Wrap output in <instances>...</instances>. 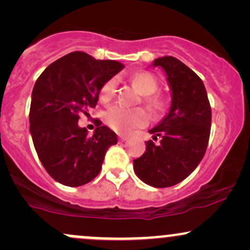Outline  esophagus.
<instances>
[{
    "mask_svg": "<svg viewBox=\"0 0 250 250\" xmlns=\"http://www.w3.org/2000/svg\"><path fill=\"white\" fill-rule=\"evenodd\" d=\"M119 140H120V142H125V141H127L128 137H127V136H125V135H120V136H119Z\"/></svg>",
    "mask_w": 250,
    "mask_h": 250,
    "instance_id": "34e87169",
    "label": "esophagus"
}]
</instances>
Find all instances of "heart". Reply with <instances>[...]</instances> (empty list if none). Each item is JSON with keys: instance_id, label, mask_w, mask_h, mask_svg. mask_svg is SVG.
Returning <instances> with one entry per match:
<instances>
[{"instance_id": "b5f03b06", "label": "heart", "mask_w": 250, "mask_h": 250, "mask_svg": "<svg viewBox=\"0 0 250 250\" xmlns=\"http://www.w3.org/2000/svg\"><path fill=\"white\" fill-rule=\"evenodd\" d=\"M131 82L137 90L146 95L145 103L149 108L159 110L165 105V100L162 96L155 95V91L159 87V81L154 74L149 71H139L131 77ZM117 88V80L115 77L109 79L102 84L100 89V100L102 102H108L115 96ZM105 122L109 127L120 134H129L137 128H142L148 125L149 116L147 111L142 108L127 109L121 105H114L105 113Z\"/></svg>"}]
</instances>
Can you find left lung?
Segmentation results:
<instances>
[{"label":"left lung","instance_id":"obj_1","mask_svg":"<svg viewBox=\"0 0 250 250\" xmlns=\"http://www.w3.org/2000/svg\"><path fill=\"white\" fill-rule=\"evenodd\" d=\"M154 67L163 68L171 89V107L157 127L146 151L134 160L140 180L155 188L177 185L188 177L205 156L211 125V108L202 80L173 56L156 59Z\"/></svg>","mask_w":250,"mask_h":250}]
</instances>
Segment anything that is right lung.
<instances>
[{"label":"right lung","mask_w":250,"mask_h":250,"mask_svg":"<svg viewBox=\"0 0 250 250\" xmlns=\"http://www.w3.org/2000/svg\"><path fill=\"white\" fill-rule=\"evenodd\" d=\"M125 65L74 51L45 68L34 85L29 111L34 147L47 173L68 187L99 175L116 134L96 119L95 133L80 128V114L95 108L102 84Z\"/></svg>","instance_id":"obj_1"}]
</instances>
